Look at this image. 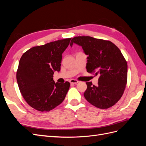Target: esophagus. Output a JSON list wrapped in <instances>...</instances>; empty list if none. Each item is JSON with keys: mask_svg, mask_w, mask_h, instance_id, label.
Returning a JSON list of instances; mask_svg holds the SVG:
<instances>
[{"mask_svg": "<svg viewBox=\"0 0 146 146\" xmlns=\"http://www.w3.org/2000/svg\"><path fill=\"white\" fill-rule=\"evenodd\" d=\"M69 82L71 84H77L78 83V81L77 80H75V79H71V80H70Z\"/></svg>", "mask_w": 146, "mask_h": 146, "instance_id": "obj_1", "label": "esophagus"}]
</instances>
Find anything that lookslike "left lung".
Here are the masks:
<instances>
[{
  "instance_id": "1",
  "label": "left lung",
  "mask_w": 146,
  "mask_h": 146,
  "mask_svg": "<svg viewBox=\"0 0 146 146\" xmlns=\"http://www.w3.org/2000/svg\"><path fill=\"white\" fill-rule=\"evenodd\" d=\"M73 43L81 46L88 56V73L99 75L98 85L86 82V100L94 107L107 109L120 100L127 82V63L119 48L112 42L91 36H76Z\"/></svg>"
}]
</instances>
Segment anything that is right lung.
<instances>
[{
  "instance_id": "1",
  "label": "right lung",
  "mask_w": 146,
  "mask_h": 146,
  "mask_svg": "<svg viewBox=\"0 0 146 146\" xmlns=\"http://www.w3.org/2000/svg\"><path fill=\"white\" fill-rule=\"evenodd\" d=\"M71 38L32 47L22 55L16 72L21 93L31 107L49 111L63 102L70 83H55L54 74L60 70L62 54Z\"/></svg>"
}]
</instances>
